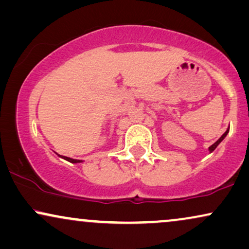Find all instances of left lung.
Returning a JSON list of instances; mask_svg holds the SVG:
<instances>
[{"instance_id":"1","label":"left lung","mask_w":249,"mask_h":249,"mask_svg":"<svg viewBox=\"0 0 249 249\" xmlns=\"http://www.w3.org/2000/svg\"><path fill=\"white\" fill-rule=\"evenodd\" d=\"M229 131H230V127H228V128H226L225 133H224V134H223V135H222V137H221V138H219V139H218V140H217L215 143H213V144H212V146H210V147L208 148L209 153H213V150H215V149H216V148H217V146H218V144H219V143H221V142H222V141L225 139V137H226V135H228V133H229Z\"/></svg>"}]
</instances>
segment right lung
I'll return each mask as SVG.
<instances>
[{"label":"right lung","mask_w":249,"mask_h":249,"mask_svg":"<svg viewBox=\"0 0 249 249\" xmlns=\"http://www.w3.org/2000/svg\"><path fill=\"white\" fill-rule=\"evenodd\" d=\"M57 154V153H56ZM58 155V154H57ZM59 157H61V159H63V160H65V161H68V162H70V163H81L83 161H81V160H74V159H70V157H67V156H62V155H58Z\"/></svg>","instance_id":"right-lung-1"}]
</instances>
